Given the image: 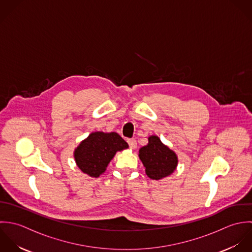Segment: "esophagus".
Segmentation results:
<instances>
[{
  "label": "esophagus",
  "instance_id": "obj_1",
  "mask_svg": "<svg viewBox=\"0 0 252 252\" xmlns=\"http://www.w3.org/2000/svg\"><path fill=\"white\" fill-rule=\"evenodd\" d=\"M127 143H128V145H129V147H130V149L131 150H134V149H136V147H137V143H136V140L135 139H127Z\"/></svg>",
  "mask_w": 252,
  "mask_h": 252
}]
</instances>
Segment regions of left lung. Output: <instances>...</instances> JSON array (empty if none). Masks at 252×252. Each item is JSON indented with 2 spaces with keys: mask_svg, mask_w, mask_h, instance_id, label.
I'll list each match as a JSON object with an SVG mask.
<instances>
[{
  "mask_svg": "<svg viewBox=\"0 0 252 252\" xmlns=\"http://www.w3.org/2000/svg\"><path fill=\"white\" fill-rule=\"evenodd\" d=\"M145 172L153 180H159L174 172L178 164L175 152L164 145L157 135L148 137V144L139 149L138 154Z\"/></svg>",
  "mask_w": 252,
  "mask_h": 252,
  "instance_id": "1",
  "label": "left lung"
}]
</instances>
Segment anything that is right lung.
Masks as SVG:
<instances>
[{"label":"right lung","instance_id":"obj_1","mask_svg":"<svg viewBox=\"0 0 252 252\" xmlns=\"http://www.w3.org/2000/svg\"><path fill=\"white\" fill-rule=\"evenodd\" d=\"M128 148V144L117 132H92L74 151L77 166L91 177L105 172L116 153Z\"/></svg>","mask_w":252,"mask_h":252}]
</instances>
